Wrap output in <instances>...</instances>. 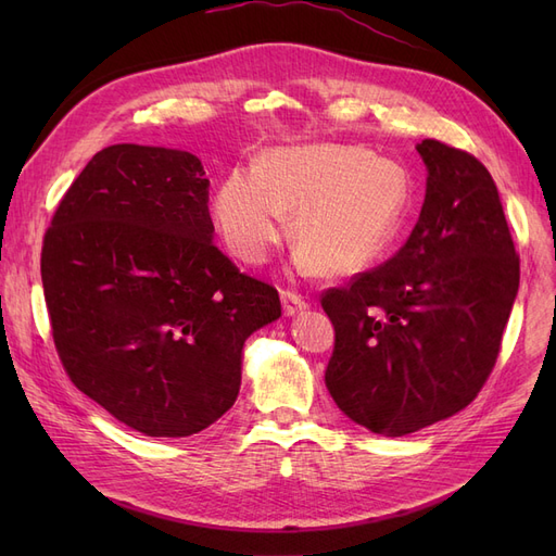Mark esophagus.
<instances>
[{"label": "esophagus", "mask_w": 556, "mask_h": 556, "mask_svg": "<svg viewBox=\"0 0 556 556\" xmlns=\"http://www.w3.org/2000/svg\"><path fill=\"white\" fill-rule=\"evenodd\" d=\"M280 301H282V313L288 315V317H292V315L308 308V301L301 296V294H296V292H290V290H282L280 292Z\"/></svg>", "instance_id": "34e87169"}]
</instances>
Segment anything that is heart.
<instances>
[{
	"instance_id": "obj_1",
	"label": "heart",
	"mask_w": 556,
	"mask_h": 556,
	"mask_svg": "<svg viewBox=\"0 0 556 556\" xmlns=\"http://www.w3.org/2000/svg\"><path fill=\"white\" fill-rule=\"evenodd\" d=\"M408 204V176L371 150L339 143L276 148L257 169H233L215 192L213 215L225 245L262 264L294 211L290 237L304 274L325 266L350 276L392 245Z\"/></svg>"
}]
</instances>
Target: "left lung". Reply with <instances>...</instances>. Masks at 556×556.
<instances>
[{"mask_svg":"<svg viewBox=\"0 0 556 556\" xmlns=\"http://www.w3.org/2000/svg\"><path fill=\"white\" fill-rule=\"evenodd\" d=\"M419 220L394 257L323 292L331 399L374 433L406 435L464 410L496 364L519 255L484 164L435 139Z\"/></svg>","mask_w":556,"mask_h":556,"instance_id":"obj_1","label":"left lung"}]
</instances>
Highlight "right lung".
I'll return each mask as SVG.
<instances>
[{
  "label": "right lung",
  "instance_id": "add662e5",
  "mask_svg": "<svg viewBox=\"0 0 556 556\" xmlns=\"http://www.w3.org/2000/svg\"><path fill=\"white\" fill-rule=\"evenodd\" d=\"M204 174L185 150L109 146L43 237V296L66 376L155 439L220 419L239 396L245 339L280 317L274 285L213 243Z\"/></svg>",
  "mask_w": 556,
  "mask_h": 556
}]
</instances>
